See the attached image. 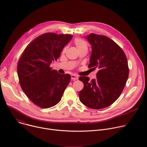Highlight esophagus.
<instances>
[{"instance_id": "1", "label": "esophagus", "mask_w": 147, "mask_h": 147, "mask_svg": "<svg viewBox=\"0 0 147 147\" xmlns=\"http://www.w3.org/2000/svg\"><path fill=\"white\" fill-rule=\"evenodd\" d=\"M78 76H76V75H74V74H72L71 76V79L73 80H77L78 79Z\"/></svg>"}]
</instances>
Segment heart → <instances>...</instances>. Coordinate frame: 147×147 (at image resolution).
<instances>
[{
  "label": "heart",
  "mask_w": 147,
  "mask_h": 147,
  "mask_svg": "<svg viewBox=\"0 0 147 147\" xmlns=\"http://www.w3.org/2000/svg\"><path fill=\"white\" fill-rule=\"evenodd\" d=\"M75 44L77 49L81 48H87V45L86 42L81 39H76L75 40Z\"/></svg>",
  "instance_id": "heart-1"
}]
</instances>
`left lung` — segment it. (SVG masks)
Returning <instances> with one entry per match:
<instances>
[{
  "label": "left lung",
  "mask_w": 147,
  "mask_h": 147,
  "mask_svg": "<svg viewBox=\"0 0 147 147\" xmlns=\"http://www.w3.org/2000/svg\"><path fill=\"white\" fill-rule=\"evenodd\" d=\"M84 38L92 48L88 67L99 70L91 81L88 77H79L84 83L79 99L91 109H103L115 102L125 87L129 73L127 59L121 48L106 36L92 33Z\"/></svg>",
  "instance_id": "obj_1"
}]
</instances>
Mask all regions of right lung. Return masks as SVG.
<instances>
[{
	"mask_svg": "<svg viewBox=\"0 0 147 147\" xmlns=\"http://www.w3.org/2000/svg\"><path fill=\"white\" fill-rule=\"evenodd\" d=\"M69 34L48 32L27 46L19 59L17 74L20 84L27 97L42 108L52 107L61 100L71 76L61 74L50 67L72 39Z\"/></svg>",
	"mask_w": 147,
	"mask_h": 147,
	"instance_id": "1",
	"label": "right lung"
}]
</instances>
